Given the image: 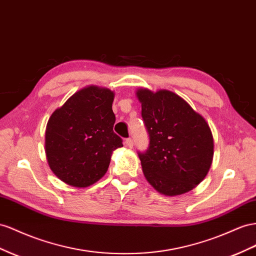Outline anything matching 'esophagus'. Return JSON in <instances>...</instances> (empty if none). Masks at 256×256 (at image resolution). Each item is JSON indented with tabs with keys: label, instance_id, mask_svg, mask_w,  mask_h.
<instances>
[{
	"label": "esophagus",
	"instance_id": "1",
	"mask_svg": "<svg viewBox=\"0 0 256 256\" xmlns=\"http://www.w3.org/2000/svg\"><path fill=\"white\" fill-rule=\"evenodd\" d=\"M125 144L127 145L129 148H132V146H134V142H132V140H131V139H126L125 140Z\"/></svg>",
	"mask_w": 256,
	"mask_h": 256
}]
</instances>
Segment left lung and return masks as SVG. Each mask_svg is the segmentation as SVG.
Here are the masks:
<instances>
[{
    "label": "left lung",
    "mask_w": 256,
    "mask_h": 256,
    "mask_svg": "<svg viewBox=\"0 0 256 256\" xmlns=\"http://www.w3.org/2000/svg\"><path fill=\"white\" fill-rule=\"evenodd\" d=\"M136 98L150 134L139 153L143 174L160 194L178 196L202 181L210 170L214 142L204 117L178 94L139 88Z\"/></svg>",
    "instance_id": "left-lung-1"
}]
</instances>
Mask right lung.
Listing matches in <instances>:
<instances>
[{"label":"right lung","mask_w":256,"mask_h":256,"mask_svg":"<svg viewBox=\"0 0 256 256\" xmlns=\"http://www.w3.org/2000/svg\"><path fill=\"white\" fill-rule=\"evenodd\" d=\"M114 92L87 86L54 110L45 131L50 168L62 182L88 188L106 174L112 153L122 146L114 134Z\"/></svg>","instance_id":"add662e5"}]
</instances>
